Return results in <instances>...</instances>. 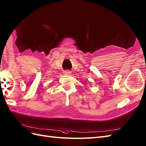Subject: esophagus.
<instances>
[{
	"mask_svg": "<svg viewBox=\"0 0 146 146\" xmlns=\"http://www.w3.org/2000/svg\"><path fill=\"white\" fill-rule=\"evenodd\" d=\"M64 73H65V74H68V75H69V74H71V72H70V71H65V72H64Z\"/></svg>",
	"mask_w": 146,
	"mask_h": 146,
	"instance_id": "esophagus-1",
	"label": "esophagus"
}]
</instances>
